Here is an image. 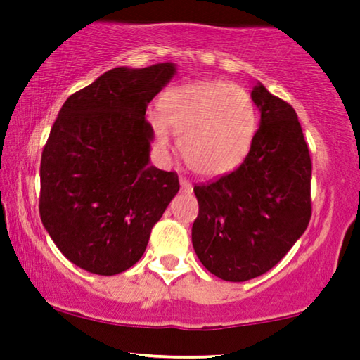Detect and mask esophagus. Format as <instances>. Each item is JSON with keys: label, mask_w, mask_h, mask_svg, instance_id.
<instances>
[{"label": "esophagus", "mask_w": 360, "mask_h": 360, "mask_svg": "<svg viewBox=\"0 0 360 360\" xmlns=\"http://www.w3.org/2000/svg\"><path fill=\"white\" fill-rule=\"evenodd\" d=\"M180 185H181V190H184L185 193H190V191L193 190V186H191V184L186 179H180Z\"/></svg>", "instance_id": "1"}]
</instances>
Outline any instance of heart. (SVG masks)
Segmentation results:
<instances>
[{
	"instance_id": "obj_1",
	"label": "heart",
	"mask_w": 360,
	"mask_h": 360,
	"mask_svg": "<svg viewBox=\"0 0 360 360\" xmlns=\"http://www.w3.org/2000/svg\"><path fill=\"white\" fill-rule=\"evenodd\" d=\"M179 134L180 154L195 174L219 176L243 164L257 129V111L244 88L228 82H195L162 98V116H152L157 139Z\"/></svg>"
}]
</instances>
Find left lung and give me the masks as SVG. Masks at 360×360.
<instances>
[{
  "label": "left lung",
  "mask_w": 360,
  "mask_h": 360,
  "mask_svg": "<svg viewBox=\"0 0 360 360\" xmlns=\"http://www.w3.org/2000/svg\"><path fill=\"white\" fill-rule=\"evenodd\" d=\"M260 126L238 169L195 185L191 243L216 277L245 282L277 265L311 218V157L297 112L264 85L250 93Z\"/></svg>",
  "instance_id": "8db88e82"
}]
</instances>
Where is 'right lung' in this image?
I'll return each instance as SVG.
<instances>
[{
  "label": "right lung",
  "instance_id": "obj_1",
  "mask_svg": "<svg viewBox=\"0 0 360 360\" xmlns=\"http://www.w3.org/2000/svg\"><path fill=\"white\" fill-rule=\"evenodd\" d=\"M174 63L116 67L67 98L41 159L39 213L58 250L83 270L121 274L142 257L150 231L180 188L149 165L147 105Z\"/></svg>",
  "mask_w": 360,
  "mask_h": 360
}]
</instances>
